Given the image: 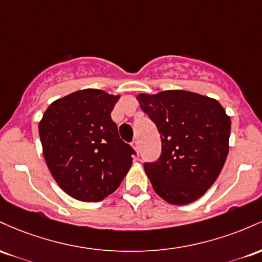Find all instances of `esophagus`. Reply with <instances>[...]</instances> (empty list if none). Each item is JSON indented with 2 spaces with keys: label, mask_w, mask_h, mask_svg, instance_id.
Instances as JSON below:
<instances>
[{
  "label": "esophagus",
  "mask_w": 262,
  "mask_h": 262,
  "mask_svg": "<svg viewBox=\"0 0 262 262\" xmlns=\"http://www.w3.org/2000/svg\"><path fill=\"white\" fill-rule=\"evenodd\" d=\"M131 146H132V148L135 149V151H139V148H140V145H139V140H134L131 142Z\"/></svg>",
  "instance_id": "34e87169"
}]
</instances>
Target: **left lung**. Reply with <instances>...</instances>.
<instances>
[{"mask_svg":"<svg viewBox=\"0 0 262 262\" xmlns=\"http://www.w3.org/2000/svg\"><path fill=\"white\" fill-rule=\"evenodd\" d=\"M137 100L162 142L160 158L145 163L155 192L176 205L199 199L225 163L230 117L215 99L186 90L140 94Z\"/></svg>","mask_w":262,"mask_h":262,"instance_id":"obj_1","label":"left lung"}]
</instances>
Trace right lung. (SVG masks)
<instances>
[{
  "label": "right lung",
  "instance_id": "obj_1",
  "mask_svg": "<svg viewBox=\"0 0 262 262\" xmlns=\"http://www.w3.org/2000/svg\"><path fill=\"white\" fill-rule=\"evenodd\" d=\"M120 95L84 89L55 100L39 122L43 156L61 189L100 202L127 174L135 149L120 139L111 111Z\"/></svg>",
  "mask_w": 262,
  "mask_h": 262
}]
</instances>
